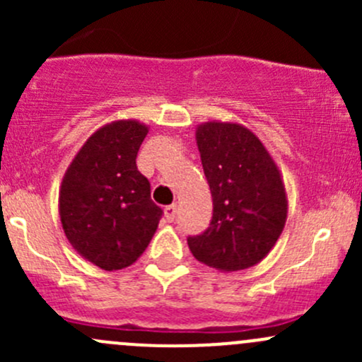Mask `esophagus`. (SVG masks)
<instances>
[{"mask_svg":"<svg viewBox=\"0 0 362 362\" xmlns=\"http://www.w3.org/2000/svg\"><path fill=\"white\" fill-rule=\"evenodd\" d=\"M164 217L168 222H173L177 217V204H170V206L164 208Z\"/></svg>","mask_w":362,"mask_h":362,"instance_id":"esophagus-1","label":"esophagus"}]
</instances>
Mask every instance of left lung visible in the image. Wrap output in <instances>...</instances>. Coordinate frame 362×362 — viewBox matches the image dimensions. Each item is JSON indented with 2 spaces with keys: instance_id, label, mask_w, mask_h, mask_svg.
Here are the masks:
<instances>
[{
  "instance_id": "8db88e82",
  "label": "left lung",
  "mask_w": 362,
  "mask_h": 362,
  "mask_svg": "<svg viewBox=\"0 0 362 362\" xmlns=\"http://www.w3.org/2000/svg\"><path fill=\"white\" fill-rule=\"evenodd\" d=\"M196 144L210 185L214 217L203 235L187 238L192 255L218 272L261 262L287 221L286 185L268 148L238 122L208 120Z\"/></svg>"
}]
</instances>
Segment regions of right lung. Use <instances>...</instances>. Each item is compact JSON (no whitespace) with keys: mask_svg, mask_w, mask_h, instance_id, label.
I'll return each mask as SVG.
<instances>
[{"mask_svg":"<svg viewBox=\"0 0 362 362\" xmlns=\"http://www.w3.org/2000/svg\"><path fill=\"white\" fill-rule=\"evenodd\" d=\"M147 133V124L134 119L105 124L80 147L61 182L59 217L69 245L107 272L138 261L163 215L136 168Z\"/></svg>","mask_w":362,"mask_h":362,"instance_id":"1","label":"right lung"}]
</instances>
